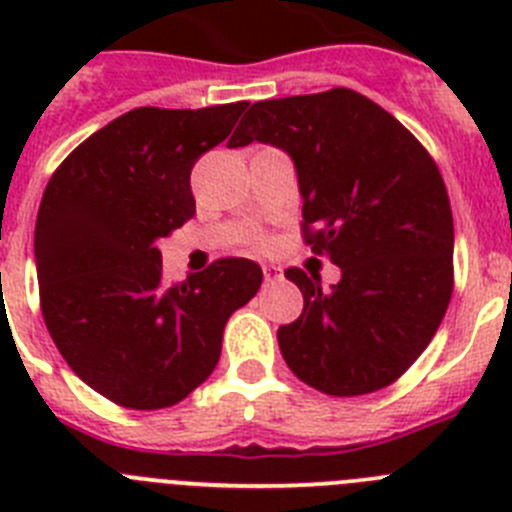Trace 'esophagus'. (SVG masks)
I'll list each match as a JSON object with an SVG mask.
<instances>
[{
  "label": "esophagus",
  "instance_id": "1",
  "mask_svg": "<svg viewBox=\"0 0 512 512\" xmlns=\"http://www.w3.org/2000/svg\"><path fill=\"white\" fill-rule=\"evenodd\" d=\"M282 269H279V266H271V264H266L264 266V282L266 284H277V282H282Z\"/></svg>",
  "mask_w": 512,
  "mask_h": 512
}]
</instances>
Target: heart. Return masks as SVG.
I'll return each mask as SVG.
<instances>
[{
  "label": "heart",
  "mask_w": 512,
  "mask_h": 512,
  "mask_svg": "<svg viewBox=\"0 0 512 512\" xmlns=\"http://www.w3.org/2000/svg\"><path fill=\"white\" fill-rule=\"evenodd\" d=\"M266 243H269V241H266L264 235H256V238H253V246H256V248H266Z\"/></svg>",
  "instance_id": "obj_1"
}]
</instances>
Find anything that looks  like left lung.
Listing matches in <instances>:
<instances>
[{
  "label": "left lung",
  "instance_id": "8db88e82",
  "mask_svg": "<svg viewBox=\"0 0 512 512\" xmlns=\"http://www.w3.org/2000/svg\"><path fill=\"white\" fill-rule=\"evenodd\" d=\"M261 140L297 166L302 241L341 269L284 271L305 297L279 348L297 379L333 397L384 390L436 336L454 292V217L443 176L397 117L336 87L251 104L230 148Z\"/></svg>",
  "mask_w": 512,
  "mask_h": 512
}]
</instances>
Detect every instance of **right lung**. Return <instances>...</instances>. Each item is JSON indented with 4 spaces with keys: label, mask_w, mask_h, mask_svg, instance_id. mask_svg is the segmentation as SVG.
I'll list each match as a JSON object with an SVG mask.
<instances>
[{
    "label": "right lung",
    "mask_w": 512,
    "mask_h": 512,
    "mask_svg": "<svg viewBox=\"0 0 512 512\" xmlns=\"http://www.w3.org/2000/svg\"><path fill=\"white\" fill-rule=\"evenodd\" d=\"M248 102L138 107L53 171L35 223L40 310L66 364L120 408L161 410L212 374L223 330L261 287V266L217 259L164 282L158 238L194 215V161L223 143Z\"/></svg>",
    "instance_id": "obj_1"
}]
</instances>
